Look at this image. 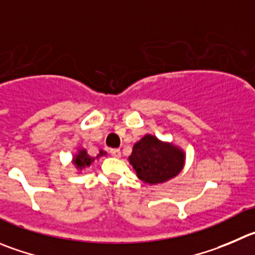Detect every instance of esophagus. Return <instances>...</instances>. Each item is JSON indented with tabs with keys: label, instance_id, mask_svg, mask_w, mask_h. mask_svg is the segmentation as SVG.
I'll list each match as a JSON object with an SVG mask.
<instances>
[{
	"label": "esophagus",
	"instance_id": "1",
	"mask_svg": "<svg viewBox=\"0 0 255 255\" xmlns=\"http://www.w3.org/2000/svg\"><path fill=\"white\" fill-rule=\"evenodd\" d=\"M110 154L115 157H120L121 151H120V149H110Z\"/></svg>",
	"mask_w": 255,
	"mask_h": 255
}]
</instances>
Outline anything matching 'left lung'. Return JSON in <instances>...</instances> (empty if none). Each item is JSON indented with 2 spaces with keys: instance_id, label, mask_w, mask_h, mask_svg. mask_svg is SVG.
<instances>
[{
  "instance_id": "8db88e82",
  "label": "left lung",
  "mask_w": 255,
  "mask_h": 255,
  "mask_svg": "<svg viewBox=\"0 0 255 255\" xmlns=\"http://www.w3.org/2000/svg\"><path fill=\"white\" fill-rule=\"evenodd\" d=\"M136 175L149 184H159L174 178L184 165V152L171 144L145 135L132 147L129 156Z\"/></svg>"
}]
</instances>
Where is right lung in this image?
Returning <instances> with one entry per match:
<instances>
[{
	"label": "right lung",
	"instance_id": "1",
	"mask_svg": "<svg viewBox=\"0 0 255 255\" xmlns=\"http://www.w3.org/2000/svg\"><path fill=\"white\" fill-rule=\"evenodd\" d=\"M94 157H91L90 155H87L86 150H80L79 154L75 156L74 162L77 168H84V166H89L91 162L94 161Z\"/></svg>",
	"mask_w": 255,
	"mask_h": 255
}]
</instances>
